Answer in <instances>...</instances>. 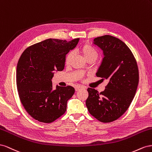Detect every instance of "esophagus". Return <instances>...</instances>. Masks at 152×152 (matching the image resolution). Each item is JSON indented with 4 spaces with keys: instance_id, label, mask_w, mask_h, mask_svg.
I'll use <instances>...</instances> for the list:
<instances>
[{
    "instance_id": "1",
    "label": "esophagus",
    "mask_w": 152,
    "mask_h": 152,
    "mask_svg": "<svg viewBox=\"0 0 152 152\" xmlns=\"http://www.w3.org/2000/svg\"><path fill=\"white\" fill-rule=\"evenodd\" d=\"M83 88V86H76V87H75V90H76V91H78L79 90H80V89H81V88Z\"/></svg>"
}]
</instances>
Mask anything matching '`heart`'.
<instances>
[{
	"label": "heart",
	"instance_id": "1",
	"mask_svg": "<svg viewBox=\"0 0 152 152\" xmlns=\"http://www.w3.org/2000/svg\"><path fill=\"white\" fill-rule=\"evenodd\" d=\"M79 50L87 61L90 59H94L95 60L99 57V53L97 50L89 44H85L82 45L80 48ZM73 57L74 53L72 51L68 52L66 57H65V64H66V65L68 66V65L71 64Z\"/></svg>",
	"mask_w": 152,
	"mask_h": 152
}]
</instances>
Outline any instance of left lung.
I'll list each match as a JSON object with an SVG mask.
<instances>
[{
	"instance_id": "8db88e82",
	"label": "left lung",
	"mask_w": 152,
	"mask_h": 152,
	"mask_svg": "<svg viewBox=\"0 0 152 152\" xmlns=\"http://www.w3.org/2000/svg\"><path fill=\"white\" fill-rule=\"evenodd\" d=\"M94 44L104 55L96 76L109 82L101 93L94 88L87 89L86 106L100 122H111L124 114L136 94L139 83L137 64L129 48L118 38L105 35L95 38Z\"/></svg>"
}]
</instances>
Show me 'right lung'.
<instances>
[{
	"mask_svg": "<svg viewBox=\"0 0 152 152\" xmlns=\"http://www.w3.org/2000/svg\"><path fill=\"white\" fill-rule=\"evenodd\" d=\"M79 39H48L28 47L20 56L16 68L19 97L25 110L39 122L51 123L66 111L75 90L71 86H57L54 90L51 79L55 71L64 69L65 57Z\"/></svg>",
	"mask_w": 152,
	"mask_h": 152,
	"instance_id": "add662e5",
	"label": "right lung"
}]
</instances>
